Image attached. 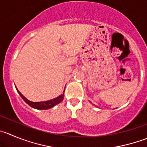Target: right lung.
I'll list each match as a JSON object with an SVG mask.
<instances>
[{
  "label": "right lung",
  "instance_id": "add662e5",
  "mask_svg": "<svg viewBox=\"0 0 147 147\" xmlns=\"http://www.w3.org/2000/svg\"><path fill=\"white\" fill-rule=\"evenodd\" d=\"M16 90H17L18 93L19 94V95H20L21 97H22V98L24 100L25 102L27 103L29 106H31V107H33V108L37 109V110H47V109L52 108V107H53L54 106H55L56 105L59 104V103L61 102H62L63 100L64 92H65V91H63V93L62 94H61V95L58 96V97H55V98L53 99V100H48V101L32 102L30 101V100H27V99H26L17 89H16Z\"/></svg>",
  "mask_w": 147,
  "mask_h": 147
}]
</instances>
